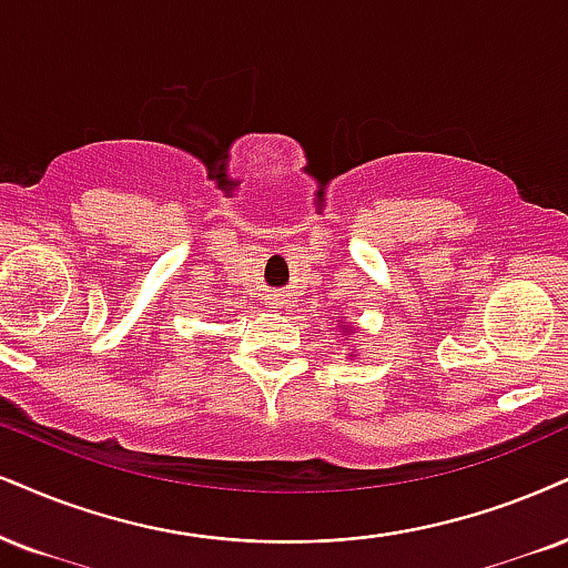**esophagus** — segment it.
Segmentation results:
<instances>
[{
  "instance_id": "1",
  "label": "esophagus",
  "mask_w": 568,
  "mask_h": 568,
  "mask_svg": "<svg viewBox=\"0 0 568 568\" xmlns=\"http://www.w3.org/2000/svg\"><path fill=\"white\" fill-rule=\"evenodd\" d=\"M271 305H282V300H278V297H273V303Z\"/></svg>"
}]
</instances>
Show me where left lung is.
<instances>
[{
    "label": "left lung",
    "instance_id": "1",
    "mask_svg": "<svg viewBox=\"0 0 568 568\" xmlns=\"http://www.w3.org/2000/svg\"><path fill=\"white\" fill-rule=\"evenodd\" d=\"M339 324H342V328H345V324H347V321H339ZM347 334H349V328H347ZM347 334H345V337H347Z\"/></svg>",
    "mask_w": 568,
    "mask_h": 568
}]
</instances>
